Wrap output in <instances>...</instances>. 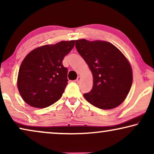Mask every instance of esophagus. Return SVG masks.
<instances>
[{
	"label": "esophagus",
	"mask_w": 154,
	"mask_h": 154,
	"mask_svg": "<svg viewBox=\"0 0 154 154\" xmlns=\"http://www.w3.org/2000/svg\"><path fill=\"white\" fill-rule=\"evenodd\" d=\"M80 81H81V76H78L76 81H75V82H76L77 83H80Z\"/></svg>",
	"instance_id": "esophagus-1"
}]
</instances>
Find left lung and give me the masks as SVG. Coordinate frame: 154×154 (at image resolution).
<instances>
[{
	"mask_svg": "<svg viewBox=\"0 0 154 154\" xmlns=\"http://www.w3.org/2000/svg\"><path fill=\"white\" fill-rule=\"evenodd\" d=\"M75 48L93 75V87L83 94L84 97L102 109L119 106L129 93L132 83V71L125 57L106 41L77 40Z\"/></svg>",
	"mask_w": 154,
	"mask_h": 154,
	"instance_id": "8db88e82",
	"label": "left lung"
}]
</instances>
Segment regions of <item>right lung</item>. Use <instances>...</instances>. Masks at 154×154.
I'll list each match as a JSON object with an SVG mask.
<instances>
[{"label":"right lung","instance_id":"obj_1","mask_svg":"<svg viewBox=\"0 0 154 154\" xmlns=\"http://www.w3.org/2000/svg\"><path fill=\"white\" fill-rule=\"evenodd\" d=\"M75 41H61L33 50L24 58L18 73L17 87L24 101L35 108H45L58 101L68 84L64 57Z\"/></svg>","mask_w":154,"mask_h":154}]
</instances>
